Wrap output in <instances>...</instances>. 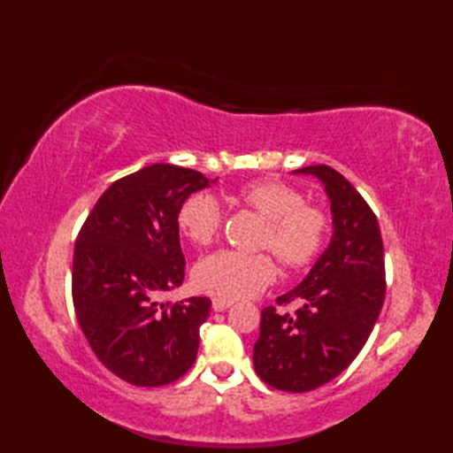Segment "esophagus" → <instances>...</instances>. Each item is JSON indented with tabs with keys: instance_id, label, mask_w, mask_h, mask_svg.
Returning <instances> with one entry per match:
<instances>
[{
	"instance_id": "obj_1",
	"label": "esophagus",
	"mask_w": 453,
	"mask_h": 453,
	"mask_svg": "<svg viewBox=\"0 0 453 453\" xmlns=\"http://www.w3.org/2000/svg\"><path fill=\"white\" fill-rule=\"evenodd\" d=\"M234 305V300H227V297H214V300H211V310L214 311H226L227 307H232Z\"/></svg>"
}]
</instances>
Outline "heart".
I'll use <instances>...</instances> for the list:
<instances>
[{"label": "heart", "instance_id": "heart-1", "mask_svg": "<svg viewBox=\"0 0 453 453\" xmlns=\"http://www.w3.org/2000/svg\"><path fill=\"white\" fill-rule=\"evenodd\" d=\"M237 198L266 219L261 237L290 268H303L315 261L326 239V218L319 208L305 206L300 190L278 180H255L242 187ZM179 232L195 245H210L221 226L218 200L198 192L188 196L177 214ZM198 290L242 300L263 292L276 278V263L268 253H242L221 249L202 258L195 266Z\"/></svg>", "mask_w": 453, "mask_h": 453}]
</instances>
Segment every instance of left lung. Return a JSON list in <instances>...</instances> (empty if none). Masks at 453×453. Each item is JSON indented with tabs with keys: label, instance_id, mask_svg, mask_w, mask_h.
I'll use <instances>...</instances> for the list:
<instances>
[{
	"label": "left lung",
	"instance_id": "obj_1",
	"mask_svg": "<svg viewBox=\"0 0 453 453\" xmlns=\"http://www.w3.org/2000/svg\"><path fill=\"white\" fill-rule=\"evenodd\" d=\"M321 182L331 202L333 235L311 271L278 305L265 307L253 346L258 378L274 389L305 393L349 368L364 349L386 297V263L378 218L349 180L329 165L296 169Z\"/></svg>",
	"mask_w": 453,
	"mask_h": 453
}]
</instances>
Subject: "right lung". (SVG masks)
I'll return each instance as SVG.
<instances>
[{"label": "right lung", "instance_id": "1", "mask_svg": "<svg viewBox=\"0 0 453 453\" xmlns=\"http://www.w3.org/2000/svg\"><path fill=\"white\" fill-rule=\"evenodd\" d=\"M218 180V179H216ZM202 173L153 163L103 192L75 242L72 297L95 356L138 388L177 381L196 360L208 297L159 303L185 278L177 214Z\"/></svg>", "mask_w": 453, "mask_h": 453}]
</instances>
